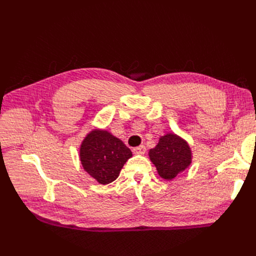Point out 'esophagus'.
<instances>
[{"mask_svg": "<svg viewBox=\"0 0 256 256\" xmlns=\"http://www.w3.org/2000/svg\"><path fill=\"white\" fill-rule=\"evenodd\" d=\"M145 152H146V148H145L144 145H140V146L136 147V148H134V152L136 154H144Z\"/></svg>", "mask_w": 256, "mask_h": 256, "instance_id": "esophagus-1", "label": "esophagus"}]
</instances>
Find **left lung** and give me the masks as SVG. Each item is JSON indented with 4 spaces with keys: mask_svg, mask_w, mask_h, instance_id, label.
Segmentation results:
<instances>
[{
    "mask_svg": "<svg viewBox=\"0 0 256 256\" xmlns=\"http://www.w3.org/2000/svg\"><path fill=\"white\" fill-rule=\"evenodd\" d=\"M160 177L172 180L188 168L192 162V152L188 142L175 134L160 136L158 144L148 152Z\"/></svg>",
    "mask_w": 256,
    "mask_h": 256,
    "instance_id": "8db88e82",
    "label": "left lung"
}]
</instances>
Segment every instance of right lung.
Returning <instances> with one entry per match:
<instances>
[{
	"mask_svg": "<svg viewBox=\"0 0 256 256\" xmlns=\"http://www.w3.org/2000/svg\"><path fill=\"white\" fill-rule=\"evenodd\" d=\"M132 152L120 138L104 129H92L80 146V161L85 172L102 184L118 177Z\"/></svg>",
	"mask_w": 256,
	"mask_h": 256,
	"instance_id": "right-lung-1",
	"label": "right lung"
}]
</instances>
